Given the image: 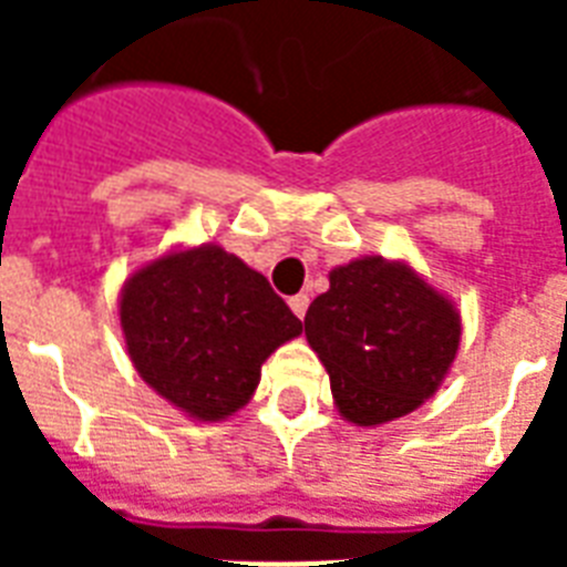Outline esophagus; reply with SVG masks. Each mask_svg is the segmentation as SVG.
<instances>
[{"mask_svg":"<svg viewBox=\"0 0 567 567\" xmlns=\"http://www.w3.org/2000/svg\"><path fill=\"white\" fill-rule=\"evenodd\" d=\"M288 306H291L293 315L302 320L306 318V309H309V297H306V293H297V297H291V300H288Z\"/></svg>","mask_w":567,"mask_h":567,"instance_id":"obj_1","label":"esophagus"}]
</instances>
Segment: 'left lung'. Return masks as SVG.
<instances>
[{
	"label": "left lung",
	"mask_w": 567,
	"mask_h": 567,
	"mask_svg": "<svg viewBox=\"0 0 567 567\" xmlns=\"http://www.w3.org/2000/svg\"><path fill=\"white\" fill-rule=\"evenodd\" d=\"M458 311L405 265L359 258L329 274L306 311V338L347 421L373 426L414 412L456 359Z\"/></svg>",
	"instance_id": "1"
}]
</instances>
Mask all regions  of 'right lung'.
Returning a JSON list of instances; mask_svg holds the SVG:
<instances>
[{"mask_svg": "<svg viewBox=\"0 0 567 567\" xmlns=\"http://www.w3.org/2000/svg\"><path fill=\"white\" fill-rule=\"evenodd\" d=\"M120 323L137 373L199 421L238 412L267 355L302 332L265 276L220 247L137 270L123 288Z\"/></svg>", "mask_w": 567, "mask_h": 567, "instance_id": "add662e5", "label": "right lung"}]
</instances>
